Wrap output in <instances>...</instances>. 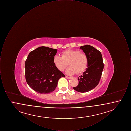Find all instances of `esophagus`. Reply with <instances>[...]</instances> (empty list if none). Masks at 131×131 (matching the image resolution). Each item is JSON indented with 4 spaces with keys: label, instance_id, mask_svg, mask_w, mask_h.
Returning a JSON list of instances; mask_svg holds the SVG:
<instances>
[{
    "label": "esophagus",
    "instance_id": "obj_1",
    "mask_svg": "<svg viewBox=\"0 0 131 131\" xmlns=\"http://www.w3.org/2000/svg\"><path fill=\"white\" fill-rule=\"evenodd\" d=\"M65 78H66V79H68V80H69V79H71V77H68V76H66V77H65Z\"/></svg>",
    "mask_w": 131,
    "mask_h": 131
}]
</instances>
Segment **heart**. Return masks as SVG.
Here are the masks:
<instances>
[{"label":"heart","mask_w":131,"mask_h":131,"mask_svg":"<svg viewBox=\"0 0 131 131\" xmlns=\"http://www.w3.org/2000/svg\"><path fill=\"white\" fill-rule=\"evenodd\" d=\"M53 62L60 71H63L68 65L70 66L66 71L69 75L83 73L87 68L88 58L86 55L79 50H68L64 51L61 56L56 54L53 57Z\"/></svg>","instance_id":"1"}]
</instances>
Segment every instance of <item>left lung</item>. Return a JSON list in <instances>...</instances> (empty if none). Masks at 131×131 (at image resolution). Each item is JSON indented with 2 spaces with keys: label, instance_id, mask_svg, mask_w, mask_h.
Returning a JSON list of instances; mask_svg holds the SVG:
<instances>
[{
  "label": "left lung",
  "instance_id": "obj_1",
  "mask_svg": "<svg viewBox=\"0 0 131 131\" xmlns=\"http://www.w3.org/2000/svg\"><path fill=\"white\" fill-rule=\"evenodd\" d=\"M80 49L88 58L87 68L78 78L79 84L73 89L79 92L89 91L98 84L104 69L103 57L100 51L90 45L81 46Z\"/></svg>",
  "mask_w": 131,
  "mask_h": 131
}]
</instances>
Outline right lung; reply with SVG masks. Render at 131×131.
<instances>
[{
	"instance_id": "right-lung-1",
	"label": "right lung",
	"mask_w": 131,
	"mask_h": 131,
	"mask_svg": "<svg viewBox=\"0 0 131 131\" xmlns=\"http://www.w3.org/2000/svg\"><path fill=\"white\" fill-rule=\"evenodd\" d=\"M56 49L40 47L31 51L25 62V79L28 85L39 93L53 91L58 80L65 75L53 62Z\"/></svg>"
}]
</instances>
